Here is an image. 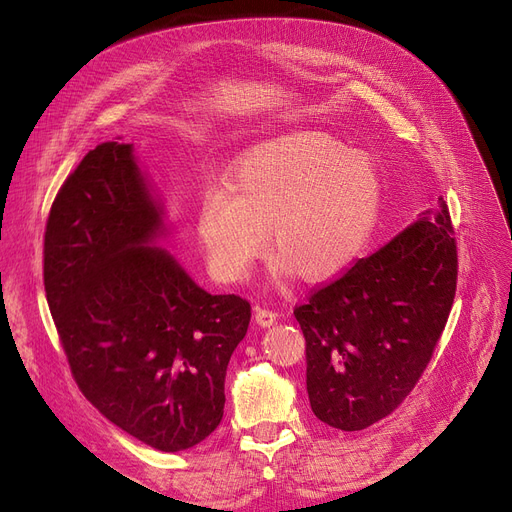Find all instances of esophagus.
<instances>
[{
  "label": "esophagus",
  "instance_id": "1",
  "mask_svg": "<svg viewBox=\"0 0 512 512\" xmlns=\"http://www.w3.org/2000/svg\"><path fill=\"white\" fill-rule=\"evenodd\" d=\"M255 320H257L259 327H272L278 320V314L274 310H268V308H257L255 310Z\"/></svg>",
  "mask_w": 512,
  "mask_h": 512
}]
</instances>
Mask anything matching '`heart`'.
<instances>
[{"label": "heart", "instance_id": "obj_1", "mask_svg": "<svg viewBox=\"0 0 512 512\" xmlns=\"http://www.w3.org/2000/svg\"><path fill=\"white\" fill-rule=\"evenodd\" d=\"M382 206L371 158L327 132L306 130L259 143L236 160L230 185L206 187L196 232L206 266L242 282L268 244L272 274L323 282L348 268L369 242Z\"/></svg>", "mask_w": 512, "mask_h": 512}]
</instances>
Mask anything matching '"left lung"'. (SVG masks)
I'll list each match as a JSON object with an SVG mask.
<instances>
[{
  "label": "left lung",
  "mask_w": 512,
  "mask_h": 512,
  "mask_svg": "<svg viewBox=\"0 0 512 512\" xmlns=\"http://www.w3.org/2000/svg\"><path fill=\"white\" fill-rule=\"evenodd\" d=\"M458 251L443 198L380 251L295 308L320 422L363 430L418 384L451 312Z\"/></svg>",
  "instance_id": "left-lung-1"
}]
</instances>
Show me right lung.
<instances>
[{"instance_id":"add662e5","label":"right lung","mask_w":512,"mask_h":512,"mask_svg":"<svg viewBox=\"0 0 512 512\" xmlns=\"http://www.w3.org/2000/svg\"><path fill=\"white\" fill-rule=\"evenodd\" d=\"M166 236L135 149L101 143L52 202L44 287L82 394L130 437L173 453L219 426L251 304L196 285L158 246Z\"/></svg>"}]
</instances>
